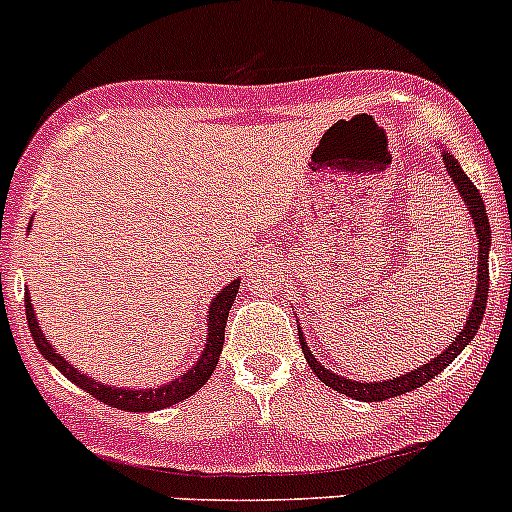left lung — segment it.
<instances>
[{"mask_svg":"<svg viewBox=\"0 0 512 512\" xmlns=\"http://www.w3.org/2000/svg\"><path fill=\"white\" fill-rule=\"evenodd\" d=\"M443 162H445V170H448V175L453 177L455 187H458L460 197H463V202L468 205L470 217H473L475 232H478V285H475V297H473V307H470V317L465 320L463 330H460V335L455 337L453 345L445 347V352H440L438 357H433L428 365L418 367V370H410L408 375H403V377H393V380H382V382H355V380H347V377H342V375H335L332 370H327V367L322 365V362H317V357L312 355L310 347H307V342H305V337H302V330L297 327V332H300L302 352H305V360H307V365L312 367V372H315V375L325 382L327 388L337 390V393L347 395V398H352V400H362V403H377V400L398 398V395L410 393V390H418L420 385H425V382L433 380L438 372H443L445 367H448L450 362H453L455 357H458L460 352L468 347V342L473 340L475 332H478V327H480V322H483L485 305H488V280H490V275H488V255H490L488 210H485V205H483V195H480L478 187L470 182V177L465 175L463 167L458 165V160H455L450 152L443 150Z\"/></svg>","mask_w":512,"mask_h":512,"instance_id":"left-lung-1","label":"left lung"}]
</instances>
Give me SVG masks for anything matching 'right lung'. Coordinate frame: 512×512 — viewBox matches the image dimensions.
Masks as SVG:
<instances>
[{
    "mask_svg": "<svg viewBox=\"0 0 512 512\" xmlns=\"http://www.w3.org/2000/svg\"><path fill=\"white\" fill-rule=\"evenodd\" d=\"M237 290H240V280H232L230 285L222 287V290L217 292L215 300L210 302V315H207L210 317V320H207V345L205 350H202L200 360H197L182 377H175V380H170L167 385H157V388L147 390L114 388V385H104V382H97L94 377H87L84 372H79L77 367L69 365V362L54 350V345H49L44 332L39 330V322L37 317H34V307L27 290H24V307H27V325L34 337V345L39 347V352H42L67 380H72L77 388H82L84 393H89L92 398H97L99 403L109 405V408L127 410V413H152V410L170 408V405H177L180 400L190 398V395H195L197 390L210 380V375L217 367V360H220L222 342H225L227 315H230V307L232 302H235Z\"/></svg>",
    "mask_w": 512,
    "mask_h": 512,
    "instance_id": "add662e5",
    "label": "right lung"
}]
</instances>
